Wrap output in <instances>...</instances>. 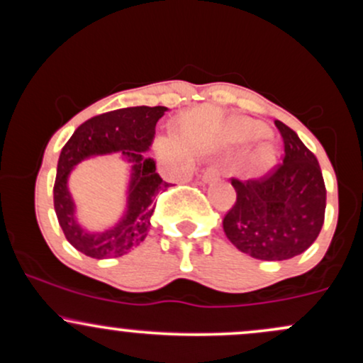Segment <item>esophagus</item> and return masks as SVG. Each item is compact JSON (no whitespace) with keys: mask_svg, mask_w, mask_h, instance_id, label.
Instances as JSON below:
<instances>
[{"mask_svg":"<svg viewBox=\"0 0 363 363\" xmlns=\"http://www.w3.org/2000/svg\"><path fill=\"white\" fill-rule=\"evenodd\" d=\"M222 174V169H220V165H210V167H206L205 170V176H203V179L205 181H213V179H216Z\"/></svg>","mask_w":363,"mask_h":363,"instance_id":"1","label":"esophagus"}]
</instances>
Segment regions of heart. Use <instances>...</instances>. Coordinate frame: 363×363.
I'll list each match as a JSON object with an SVG mask.
<instances>
[{"label":"heart","instance_id":"obj_1","mask_svg":"<svg viewBox=\"0 0 363 363\" xmlns=\"http://www.w3.org/2000/svg\"><path fill=\"white\" fill-rule=\"evenodd\" d=\"M232 133H234V138L237 141H247L261 135L262 128L254 121L239 119L232 128ZM274 162H277V148L269 141L261 143L251 155V167L254 172H266L273 167Z\"/></svg>","mask_w":363,"mask_h":363}]
</instances>
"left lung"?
<instances>
[{
	"label": "left lung",
	"instance_id": "left-lung-1",
	"mask_svg": "<svg viewBox=\"0 0 363 363\" xmlns=\"http://www.w3.org/2000/svg\"><path fill=\"white\" fill-rule=\"evenodd\" d=\"M274 126L283 140V162L261 177H232L237 199L223 216L228 240L262 261L290 259L309 249L326 211L318 158L294 129L281 121H274Z\"/></svg>",
	"mask_w": 363,
	"mask_h": 363
}]
</instances>
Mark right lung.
I'll use <instances>...</instances> for the list:
<instances>
[{"label":"right lung","instance_id":"right-lung-1","mask_svg":"<svg viewBox=\"0 0 363 363\" xmlns=\"http://www.w3.org/2000/svg\"><path fill=\"white\" fill-rule=\"evenodd\" d=\"M167 107H126L99 114L82 124L61 150L57 174L54 181V210L65 237L77 251L95 259L119 257L143 242L150 230V218L157 206V196L167 191L155 170L152 158H143L155 135L157 121ZM123 151L135 162L130 183L128 211L123 220L109 231L90 235L74 220V203L69 196L67 176L78 161L90 155Z\"/></svg>","mask_w":363,"mask_h":363}]
</instances>
